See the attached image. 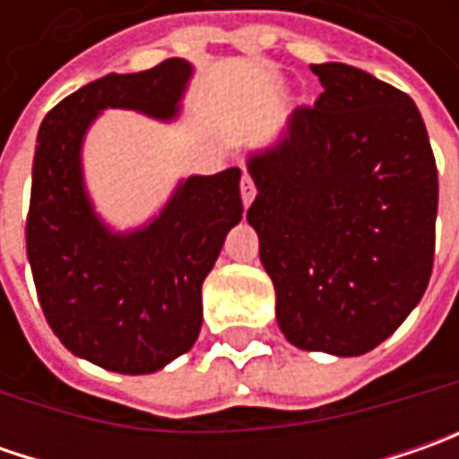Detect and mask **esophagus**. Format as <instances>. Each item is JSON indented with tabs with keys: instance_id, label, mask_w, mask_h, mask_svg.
I'll use <instances>...</instances> for the list:
<instances>
[{
	"instance_id": "obj_1",
	"label": "esophagus",
	"mask_w": 459,
	"mask_h": 459,
	"mask_svg": "<svg viewBox=\"0 0 459 459\" xmlns=\"http://www.w3.org/2000/svg\"><path fill=\"white\" fill-rule=\"evenodd\" d=\"M239 194H242V204H245V206H250L253 199H255L257 188L255 184H253V178H250V173L242 176V181H239Z\"/></svg>"
}]
</instances>
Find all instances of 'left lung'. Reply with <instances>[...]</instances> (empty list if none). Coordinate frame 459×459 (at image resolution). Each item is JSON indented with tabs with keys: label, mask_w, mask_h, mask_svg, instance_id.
<instances>
[{
	"label": "left lung",
	"mask_w": 459,
	"mask_h": 459,
	"mask_svg": "<svg viewBox=\"0 0 459 459\" xmlns=\"http://www.w3.org/2000/svg\"><path fill=\"white\" fill-rule=\"evenodd\" d=\"M311 71L325 86L314 107L247 158V221L286 340L352 358L388 340L427 291L437 163L409 94L347 63Z\"/></svg>",
	"instance_id": "1"
}]
</instances>
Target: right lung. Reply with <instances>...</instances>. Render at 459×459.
Returning <instances> with one entry per match:
<instances>
[{
	"label": "right lung",
	"mask_w": 459,
	"mask_h": 459,
	"mask_svg": "<svg viewBox=\"0 0 459 459\" xmlns=\"http://www.w3.org/2000/svg\"><path fill=\"white\" fill-rule=\"evenodd\" d=\"M191 63L91 81L45 115L27 214V260L56 337L76 358L145 376L188 352L202 329V283L242 220L239 168L188 176L160 214L133 232L109 230L86 194L81 148L104 109L173 119Z\"/></svg>",
	"instance_id": "add662e5"
}]
</instances>
